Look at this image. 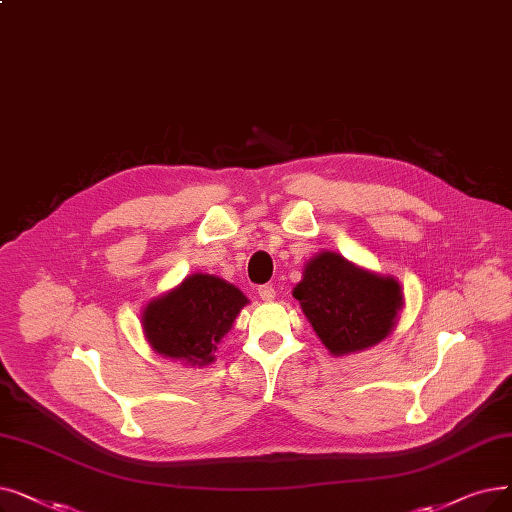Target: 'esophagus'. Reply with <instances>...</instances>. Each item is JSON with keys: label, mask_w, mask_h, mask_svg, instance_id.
Wrapping results in <instances>:
<instances>
[{"label": "esophagus", "mask_w": 512, "mask_h": 512, "mask_svg": "<svg viewBox=\"0 0 512 512\" xmlns=\"http://www.w3.org/2000/svg\"><path fill=\"white\" fill-rule=\"evenodd\" d=\"M257 293H259V299H263V301H274V297H276V291H274V286H272V284H263V286H259V288H257Z\"/></svg>", "instance_id": "34e87169"}]
</instances>
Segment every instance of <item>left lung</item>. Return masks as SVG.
Masks as SVG:
<instances>
[{"mask_svg":"<svg viewBox=\"0 0 512 512\" xmlns=\"http://www.w3.org/2000/svg\"><path fill=\"white\" fill-rule=\"evenodd\" d=\"M293 297L335 355L383 341L402 309V288L395 278L366 272L330 251L309 259Z\"/></svg>","mask_w":512,"mask_h":512,"instance_id":"obj_1","label":"left lung"}]
</instances>
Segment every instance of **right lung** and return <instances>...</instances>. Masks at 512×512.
<instances>
[{"label": "right lung", "instance_id": "add662e5", "mask_svg": "<svg viewBox=\"0 0 512 512\" xmlns=\"http://www.w3.org/2000/svg\"><path fill=\"white\" fill-rule=\"evenodd\" d=\"M247 305L236 286L217 276L192 274L144 309V332L152 349L190 366L215 360L219 341Z\"/></svg>", "mask_w": 512, "mask_h": 512}]
</instances>
